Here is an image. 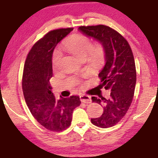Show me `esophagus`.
<instances>
[{
  "mask_svg": "<svg viewBox=\"0 0 158 158\" xmlns=\"http://www.w3.org/2000/svg\"><path fill=\"white\" fill-rule=\"evenodd\" d=\"M80 100L82 102H85V103H90L92 102L91 97L87 95V94H81Z\"/></svg>",
  "mask_w": 158,
  "mask_h": 158,
  "instance_id": "34e87169",
  "label": "esophagus"
}]
</instances>
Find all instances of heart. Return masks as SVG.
<instances>
[{
	"instance_id": "b5f03b06",
	"label": "heart",
	"mask_w": 158,
	"mask_h": 158,
	"mask_svg": "<svg viewBox=\"0 0 158 158\" xmlns=\"http://www.w3.org/2000/svg\"><path fill=\"white\" fill-rule=\"evenodd\" d=\"M63 48L73 56L85 59L87 58L92 64L100 65L106 57V48L100 42L92 43L87 35L82 34H74L69 37L63 44ZM61 58V53L56 50L52 58V66L56 68Z\"/></svg>"
}]
</instances>
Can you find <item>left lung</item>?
<instances>
[{"mask_svg": "<svg viewBox=\"0 0 158 158\" xmlns=\"http://www.w3.org/2000/svg\"><path fill=\"white\" fill-rule=\"evenodd\" d=\"M79 29L102 43L106 48V65L98 77L100 87L111 92L108 99L92 97V102L103 106V113L91 122L104 129L113 127L127 114L134 98L136 71L133 52L127 40L110 27L81 26Z\"/></svg>", "mask_w": 158, "mask_h": 158, "instance_id": "obj_1", "label": "left lung"}]
</instances>
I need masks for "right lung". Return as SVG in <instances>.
<instances>
[{"label": "right lung", "instance_id": "obj_1", "mask_svg": "<svg viewBox=\"0 0 158 158\" xmlns=\"http://www.w3.org/2000/svg\"><path fill=\"white\" fill-rule=\"evenodd\" d=\"M72 30L62 28L46 34L29 50L23 71L22 90L27 106L40 124L52 131L70 127L73 111L81 103L79 96L56 99L49 81L55 48Z\"/></svg>", "mask_w": 158, "mask_h": 158}]
</instances>
